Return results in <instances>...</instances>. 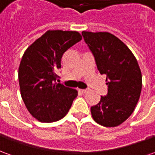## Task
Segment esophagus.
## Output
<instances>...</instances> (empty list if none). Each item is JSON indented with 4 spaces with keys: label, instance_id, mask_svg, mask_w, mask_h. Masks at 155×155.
Instances as JSON below:
<instances>
[{
    "label": "esophagus",
    "instance_id": "1",
    "mask_svg": "<svg viewBox=\"0 0 155 155\" xmlns=\"http://www.w3.org/2000/svg\"><path fill=\"white\" fill-rule=\"evenodd\" d=\"M80 91H81V93H84H84H87L89 91H88V90H80Z\"/></svg>",
    "mask_w": 155,
    "mask_h": 155
}]
</instances>
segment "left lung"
Returning a JSON list of instances; mask_svg holds the SVG:
<instances>
[{
    "label": "left lung",
    "instance_id": "obj_1",
    "mask_svg": "<svg viewBox=\"0 0 155 155\" xmlns=\"http://www.w3.org/2000/svg\"><path fill=\"white\" fill-rule=\"evenodd\" d=\"M101 74H106L108 94L91 108L94 120L116 127L134 110L142 89V74L136 58L126 45L109 32L82 31Z\"/></svg>",
    "mask_w": 155,
    "mask_h": 155
}]
</instances>
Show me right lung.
Listing matches in <instances>:
<instances>
[{
  "mask_svg": "<svg viewBox=\"0 0 155 155\" xmlns=\"http://www.w3.org/2000/svg\"><path fill=\"white\" fill-rule=\"evenodd\" d=\"M82 36L78 31H47L35 40L21 58L18 70L21 95L30 114L40 122L64 118L78 92L56 82L65 51Z\"/></svg>",
  "mask_w": 155,
  "mask_h": 155,
  "instance_id": "1",
  "label": "right lung"
}]
</instances>
